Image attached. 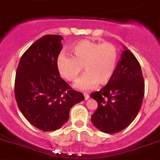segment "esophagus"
Masks as SVG:
<instances>
[{"label":"esophagus","instance_id":"esophagus-1","mask_svg":"<svg viewBox=\"0 0 160 160\" xmlns=\"http://www.w3.org/2000/svg\"><path fill=\"white\" fill-rule=\"evenodd\" d=\"M83 95H84V97H85V100H87L89 98V94H87V93H84V94H83Z\"/></svg>","mask_w":160,"mask_h":160}]
</instances>
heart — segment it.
I'll return each mask as SVG.
<instances>
[{"label": "heart", "instance_id": "obj_1", "mask_svg": "<svg viewBox=\"0 0 160 160\" xmlns=\"http://www.w3.org/2000/svg\"><path fill=\"white\" fill-rule=\"evenodd\" d=\"M70 52L71 56L59 55L56 68L63 78L74 82L83 66L86 73L76 82V89L89 90L97 84L104 86L111 81L118 60V50L114 44L81 40L71 45Z\"/></svg>", "mask_w": 160, "mask_h": 160}]
</instances>
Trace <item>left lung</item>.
<instances>
[{
  "label": "left lung",
  "mask_w": 160,
  "mask_h": 160,
  "mask_svg": "<svg viewBox=\"0 0 160 160\" xmlns=\"http://www.w3.org/2000/svg\"><path fill=\"white\" fill-rule=\"evenodd\" d=\"M144 94L141 65L134 55L124 46L111 81L100 91L90 94L98 103L91 122L104 133L122 131L136 118Z\"/></svg>",
  "instance_id": "8db88e82"
}]
</instances>
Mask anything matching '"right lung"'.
I'll list each match as a JSON object with an SVG mask.
<instances>
[{
	"mask_svg": "<svg viewBox=\"0 0 160 160\" xmlns=\"http://www.w3.org/2000/svg\"><path fill=\"white\" fill-rule=\"evenodd\" d=\"M60 35H45L33 42L19 60L15 97L22 115L42 131L58 130L74 104L85 99L60 78L56 60L62 49Z\"/></svg>",
	"mask_w": 160,
	"mask_h": 160,
	"instance_id": "right-lung-1",
	"label": "right lung"
}]
</instances>
